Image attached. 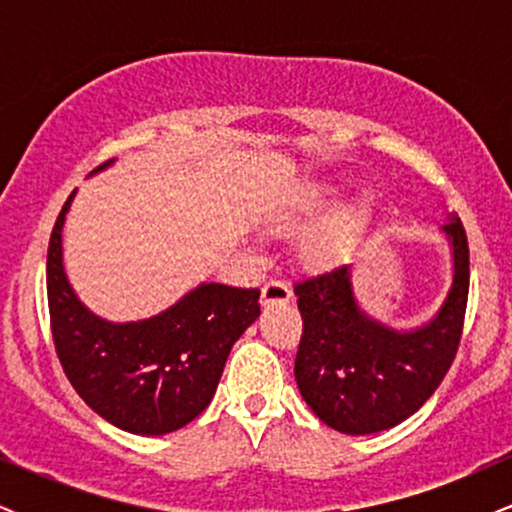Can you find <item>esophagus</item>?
<instances>
[{
    "label": "esophagus",
    "mask_w": 512,
    "mask_h": 512,
    "mask_svg": "<svg viewBox=\"0 0 512 512\" xmlns=\"http://www.w3.org/2000/svg\"><path fill=\"white\" fill-rule=\"evenodd\" d=\"M293 298L291 286L281 279H272L262 286V303L272 305V303H289Z\"/></svg>",
    "instance_id": "esophagus-1"
}]
</instances>
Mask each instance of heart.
Listing matches in <instances>:
<instances>
[{
  "mask_svg": "<svg viewBox=\"0 0 512 512\" xmlns=\"http://www.w3.org/2000/svg\"><path fill=\"white\" fill-rule=\"evenodd\" d=\"M337 199V192L322 190L315 197L313 209H325ZM368 228V209L366 204H346V207L334 209L325 219L310 226L298 240V257L308 267H330L344 260L346 255L356 250L366 236Z\"/></svg>",
  "mask_w": 512,
  "mask_h": 512,
  "instance_id": "heart-1",
  "label": "heart"
}]
</instances>
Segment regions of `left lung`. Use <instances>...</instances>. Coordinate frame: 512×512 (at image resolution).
I'll list each match as a JSON object with an SVG mask.
<instances>
[{
  "label": "left lung",
  "instance_id": "left-lung-1",
  "mask_svg": "<svg viewBox=\"0 0 512 512\" xmlns=\"http://www.w3.org/2000/svg\"><path fill=\"white\" fill-rule=\"evenodd\" d=\"M455 274L431 322L395 332L356 305L349 264L305 276L293 286L303 317L296 383L317 419L334 431L366 436L409 419L443 383L462 339L469 293V245L462 221L443 226Z\"/></svg>",
  "mask_w": 512,
  "mask_h": 512
}]
</instances>
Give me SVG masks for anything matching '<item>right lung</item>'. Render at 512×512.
Returning a JSON list of instances; mask_svg holds the SVG:
<instances>
[{
    "label": "right lung",
    "mask_w": 512,
    "mask_h": 512,
    "mask_svg": "<svg viewBox=\"0 0 512 512\" xmlns=\"http://www.w3.org/2000/svg\"><path fill=\"white\" fill-rule=\"evenodd\" d=\"M72 197L48 245L50 327L64 375L122 431H178L209 407L231 346L260 315V289L202 284L149 320L105 322L79 303L64 276L62 223Z\"/></svg>",
    "instance_id": "obj_1"
}]
</instances>
